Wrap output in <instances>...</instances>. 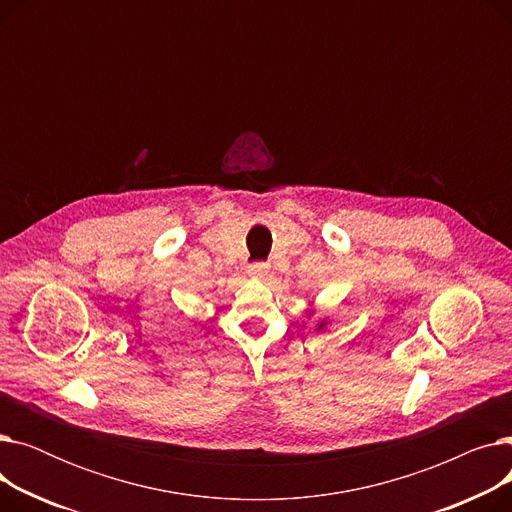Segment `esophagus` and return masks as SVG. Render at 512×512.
Returning <instances> with one entry per match:
<instances>
[{"mask_svg": "<svg viewBox=\"0 0 512 512\" xmlns=\"http://www.w3.org/2000/svg\"><path fill=\"white\" fill-rule=\"evenodd\" d=\"M267 270H270V265H267L265 261H255V263L249 265V274H251V276H257V278L265 276Z\"/></svg>", "mask_w": 512, "mask_h": 512, "instance_id": "obj_1", "label": "esophagus"}]
</instances>
